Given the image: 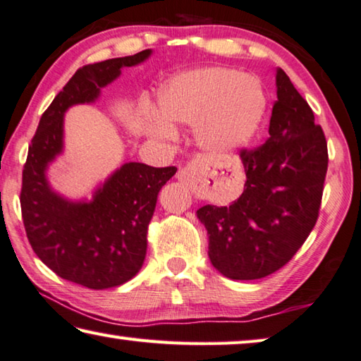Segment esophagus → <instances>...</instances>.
I'll return each mask as SVG.
<instances>
[{"label":"esophagus","instance_id":"obj_1","mask_svg":"<svg viewBox=\"0 0 361 361\" xmlns=\"http://www.w3.org/2000/svg\"><path fill=\"white\" fill-rule=\"evenodd\" d=\"M203 169L204 168H203L202 159H193V161L187 164V166L179 169V173H177V179L185 185H193L198 177L203 174Z\"/></svg>","mask_w":361,"mask_h":361}]
</instances>
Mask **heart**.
Here are the masks:
<instances>
[{
  "label": "heart",
  "instance_id": "obj_1",
  "mask_svg": "<svg viewBox=\"0 0 361 361\" xmlns=\"http://www.w3.org/2000/svg\"><path fill=\"white\" fill-rule=\"evenodd\" d=\"M158 118L147 120V131L171 137V125H197L198 144L211 155L246 145L265 115V94L256 76L232 68L193 70L171 78L157 94Z\"/></svg>",
  "mask_w": 361,
  "mask_h": 361
}]
</instances>
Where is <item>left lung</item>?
Here are the masks:
<instances>
[{
  "instance_id": "8db88e82",
  "label": "left lung",
  "mask_w": 361,
  "mask_h": 361,
  "mask_svg": "<svg viewBox=\"0 0 361 361\" xmlns=\"http://www.w3.org/2000/svg\"><path fill=\"white\" fill-rule=\"evenodd\" d=\"M270 137L240 152L246 182L230 206L197 211L209 236L208 256L232 280L264 279L291 261L320 212L328 145L314 111L289 76L276 70Z\"/></svg>"
}]
</instances>
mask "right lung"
Listing matches in <instances>:
<instances>
[{"label":"right lung","mask_w":361,"mask_h":361,"mask_svg":"<svg viewBox=\"0 0 361 361\" xmlns=\"http://www.w3.org/2000/svg\"><path fill=\"white\" fill-rule=\"evenodd\" d=\"M150 54L152 49H145L76 70L41 116L23 164L22 219L35 254L61 279L90 289L120 286L140 270L158 193L177 168L123 164L90 203L68 202L52 192L46 168L62 152L67 109L94 102L123 67Z\"/></svg>","instance_id":"right-lung-1"}]
</instances>
